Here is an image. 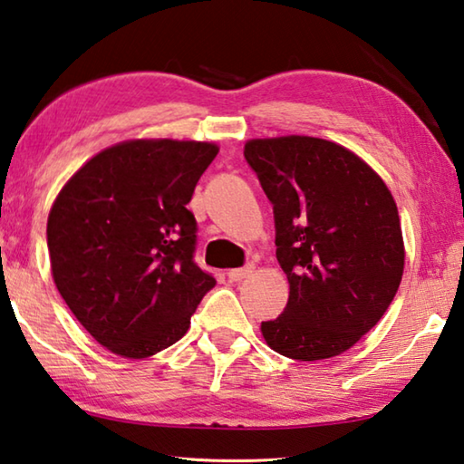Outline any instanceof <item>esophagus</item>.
Returning <instances> with one entry per match:
<instances>
[{"mask_svg": "<svg viewBox=\"0 0 464 464\" xmlns=\"http://www.w3.org/2000/svg\"><path fill=\"white\" fill-rule=\"evenodd\" d=\"M251 272H254V266L247 264V266L237 267V269H229V272H227V277H229L231 282H241V280H246V277H249Z\"/></svg>", "mask_w": 464, "mask_h": 464, "instance_id": "esophagus-1", "label": "esophagus"}]
</instances>
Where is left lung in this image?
I'll return each instance as SVG.
<instances>
[{"mask_svg":"<svg viewBox=\"0 0 464 464\" xmlns=\"http://www.w3.org/2000/svg\"><path fill=\"white\" fill-rule=\"evenodd\" d=\"M274 205L276 257L288 276L284 313L261 323L284 357L341 355L390 308L403 274L398 207L385 182L333 141L288 136L243 150Z\"/></svg>","mask_w":464,"mask_h":464,"instance_id":"obj_1","label":"left lung"}]
</instances>
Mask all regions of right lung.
Masks as SVG:
<instances>
[{
    "label": "right lung",
    "mask_w": 464,
    "mask_h": 464,
    "mask_svg": "<svg viewBox=\"0 0 464 464\" xmlns=\"http://www.w3.org/2000/svg\"><path fill=\"white\" fill-rule=\"evenodd\" d=\"M217 151L205 141H123L91 158L50 208L56 288L115 355L170 347L215 288L195 261L198 227L187 205Z\"/></svg>",
    "instance_id": "obj_1"
}]
</instances>
